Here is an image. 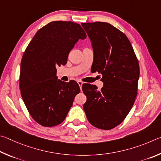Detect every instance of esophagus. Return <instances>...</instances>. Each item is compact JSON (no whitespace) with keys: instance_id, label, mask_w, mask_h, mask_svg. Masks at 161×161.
I'll return each instance as SVG.
<instances>
[{"instance_id":"obj_1","label":"esophagus","mask_w":161,"mask_h":161,"mask_svg":"<svg viewBox=\"0 0 161 161\" xmlns=\"http://www.w3.org/2000/svg\"><path fill=\"white\" fill-rule=\"evenodd\" d=\"M77 83L78 84V86H80V88L81 90V88H82V85H83V82H82V81H80V80H78Z\"/></svg>"}]
</instances>
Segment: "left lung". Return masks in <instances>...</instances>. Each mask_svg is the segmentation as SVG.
Returning a JSON list of instances; mask_svg holds the SVG:
<instances>
[{"label": "left lung", "mask_w": 161, "mask_h": 161, "mask_svg": "<svg viewBox=\"0 0 161 161\" xmlns=\"http://www.w3.org/2000/svg\"><path fill=\"white\" fill-rule=\"evenodd\" d=\"M93 50L92 73L102 74L103 87L84 83L83 105L92 126L109 130L122 122L133 106L139 78V62L126 36L108 22L81 23Z\"/></svg>", "instance_id": "1"}]
</instances>
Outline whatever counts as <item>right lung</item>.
I'll return each mask as SVG.
<instances>
[{
	"label": "right lung",
	"mask_w": 161,
	"mask_h": 161,
	"mask_svg": "<svg viewBox=\"0 0 161 161\" xmlns=\"http://www.w3.org/2000/svg\"><path fill=\"white\" fill-rule=\"evenodd\" d=\"M86 34L73 22L53 21L37 31L22 56L19 75L21 96L28 112L42 126H56L65 119L75 95V80L64 82L56 67L66 65L69 52Z\"/></svg>",
	"instance_id": "1"
}]
</instances>
